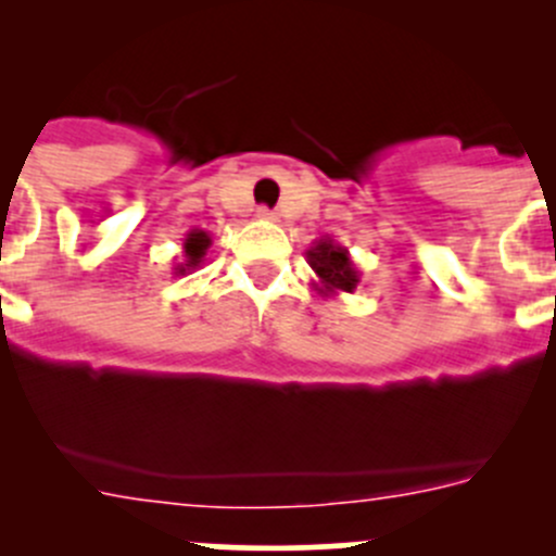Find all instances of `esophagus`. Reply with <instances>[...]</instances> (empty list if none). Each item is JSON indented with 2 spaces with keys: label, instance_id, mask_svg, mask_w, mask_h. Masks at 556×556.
Returning <instances> with one entry per match:
<instances>
[{
  "label": "esophagus",
  "instance_id": "obj_1",
  "mask_svg": "<svg viewBox=\"0 0 556 556\" xmlns=\"http://www.w3.org/2000/svg\"><path fill=\"white\" fill-rule=\"evenodd\" d=\"M257 217H261V220H277V212H271L268 206H261V210H257Z\"/></svg>",
  "mask_w": 556,
  "mask_h": 556
}]
</instances>
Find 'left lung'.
<instances>
[{"mask_svg": "<svg viewBox=\"0 0 556 556\" xmlns=\"http://www.w3.org/2000/svg\"><path fill=\"white\" fill-rule=\"evenodd\" d=\"M306 261H309L314 271L312 288L323 299H333L339 293H355L361 285V271H357L355 261L350 257V250L333 242L330 237H323L306 250Z\"/></svg>", "mask_w": 556, "mask_h": 556, "instance_id": "left-lung-1", "label": "left lung"}]
</instances>
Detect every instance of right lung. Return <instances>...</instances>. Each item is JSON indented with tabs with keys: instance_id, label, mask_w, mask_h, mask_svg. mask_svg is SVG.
<instances>
[{
	"instance_id": "add662e5",
	"label": "right lung",
	"mask_w": 556,
	"mask_h": 556,
	"mask_svg": "<svg viewBox=\"0 0 556 556\" xmlns=\"http://www.w3.org/2000/svg\"><path fill=\"white\" fill-rule=\"evenodd\" d=\"M210 247H212L210 233L199 231V228L188 231V237H185L182 242V263L174 266V274H177V277H185V274H193L195 268L204 266Z\"/></svg>"
}]
</instances>
